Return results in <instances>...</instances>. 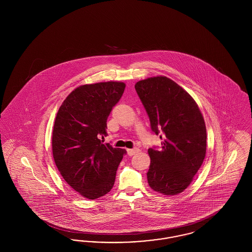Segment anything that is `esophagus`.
<instances>
[{"instance_id":"obj_1","label":"esophagus","mask_w":252,"mask_h":252,"mask_svg":"<svg viewBox=\"0 0 252 252\" xmlns=\"http://www.w3.org/2000/svg\"><path fill=\"white\" fill-rule=\"evenodd\" d=\"M140 151L139 148H133V149H126V152H127V155L128 156H133L135 154H137L138 152Z\"/></svg>"}]
</instances>
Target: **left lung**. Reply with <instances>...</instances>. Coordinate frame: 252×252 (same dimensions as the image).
Masks as SVG:
<instances>
[{"label":"left lung","instance_id":"8db88e82","mask_svg":"<svg viewBox=\"0 0 252 252\" xmlns=\"http://www.w3.org/2000/svg\"><path fill=\"white\" fill-rule=\"evenodd\" d=\"M135 90L153 132L164 133L161 148L148 149V184L165 195L180 193L190 185L206 155L207 132L202 113L192 96L166 76L141 80L135 84Z\"/></svg>","mask_w":252,"mask_h":252}]
</instances>
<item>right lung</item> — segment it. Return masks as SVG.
Returning <instances> with one entry per match:
<instances>
[{"label": "right lung", "mask_w": 252, "mask_h": 252, "mask_svg": "<svg viewBox=\"0 0 252 252\" xmlns=\"http://www.w3.org/2000/svg\"><path fill=\"white\" fill-rule=\"evenodd\" d=\"M126 84L117 81L79 86L63 101L52 137V150L62 178L89 199L108 193L125 149L103 144L107 120Z\"/></svg>", "instance_id": "1"}]
</instances>
